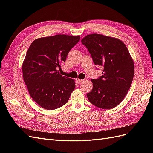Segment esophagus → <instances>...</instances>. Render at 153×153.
I'll return each instance as SVG.
<instances>
[{
  "instance_id": "obj_1",
  "label": "esophagus",
  "mask_w": 153,
  "mask_h": 153,
  "mask_svg": "<svg viewBox=\"0 0 153 153\" xmlns=\"http://www.w3.org/2000/svg\"><path fill=\"white\" fill-rule=\"evenodd\" d=\"M76 81L78 82V83H82V82H83V80H82V79H79V78H78V79H76Z\"/></svg>"
}]
</instances>
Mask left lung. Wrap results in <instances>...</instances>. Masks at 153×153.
Returning a JSON list of instances; mask_svg holds the SVG:
<instances>
[{
    "instance_id": "8db88e82",
    "label": "left lung",
    "mask_w": 153,
    "mask_h": 153,
    "mask_svg": "<svg viewBox=\"0 0 153 153\" xmlns=\"http://www.w3.org/2000/svg\"><path fill=\"white\" fill-rule=\"evenodd\" d=\"M102 75L92 79L93 88L87 94L90 102L103 109L113 108L124 98L134 76V63L124 43L118 39L93 34L82 39Z\"/></svg>"
}]
</instances>
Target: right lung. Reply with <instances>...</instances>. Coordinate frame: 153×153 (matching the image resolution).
<instances>
[{
    "label": "right lung",
    "mask_w": 153,
    "mask_h": 153,
    "mask_svg": "<svg viewBox=\"0 0 153 153\" xmlns=\"http://www.w3.org/2000/svg\"><path fill=\"white\" fill-rule=\"evenodd\" d=\"M79 36L58 34L34 40L22 65L24 80L32 98L41 107L54 110L69 100L75 87L71 78L60 75L58 68L65 62Z\"/></svg>",
    "instance_id": "1"
}]
</instances>
